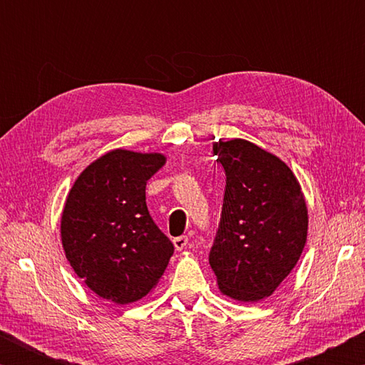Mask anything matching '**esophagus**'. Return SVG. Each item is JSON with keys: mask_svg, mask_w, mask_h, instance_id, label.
<instances>
[{"mask_svg": "<svg viewBox=\"0 0 365 365\" xmlns=\"http://www.w3.org/2000/svg\"><path fill=\"white\" fill-rule=\"evenodd\" d=\"M187 245H188V237H187V235H182V237L174 238V246H175L177 251H182L183 248H187Z\"/></svg>", "mask_w": 365, "mask_h": 365, "instance_id": "1", "label": "esophagus"}]
</instances>
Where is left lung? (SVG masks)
<instances>
[{
    "label": "left lung",
    "instance_id": "1",
    "mask_svg": "<svg viewBox=\"0 0 365 365\" xmlns=\"http://www.w3.org/2000/svg\"><path fill=\"white\" fill-rule=\"evenodd\" d=\"M225 195L209 264L232 299L267 298L304 250L307 207L292 169L251 141H217Z\"/></svg>",
    "mask_w": 365,
    "mask_h": 365
}]
</instances>
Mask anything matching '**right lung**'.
Segmentation results:
<instances>
[{
    "label": "right lung",
    "instance_id": "add662e5",
    "mask_svg": "<svg viewBox=\"0 0 365 365\" xmlns=\"http://www.w3.org/2000/svg\"><path fill=\"white\" fill-rule=\"evenodd\" d=\"M159 153L113 150L91 163L67 195L61 240L67 261L100 298L128 304L158 285L174 245L154 224L146 182Z\"/></svg>",
    "mask_w": 365,
    "mask_h": 365
}]
</instances>
